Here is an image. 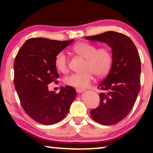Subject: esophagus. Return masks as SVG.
<instances>
[{
	"label": "esophagus",
	"mask_w": 153,
	"mask_h": 153,
	"mask_svg": "<svg viewBox=\"0 0 153 153\" xmlns=\"http://www.w3.org/2000/svg\"><path fill=\"white\" fill-rule=\"evenodd\" d=\"M84 90H83V89H81V88H77L76 89V92H77V93H81V92H84Z\"/></svg>",
	"instance_id": "34e87169"
}]
</instances>
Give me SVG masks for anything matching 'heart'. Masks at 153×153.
I'll return each instance as SVG.
<instances>
[{"instance_id": "b5f03b06", "label": "heart", "mask_w": 153, "mask_h": 153, "mask_svg": "<svg viewBox=\"0 0 153 153\" xmlns=\"http://www.w3.org/2000/svg\"><path fill=\"white\" fill-rule=\"evenodd\" d=\"M71 51L75 55L85 59L84 72L73 74L65 77L64 83L68 86L84 89L88 87L94 76L97 78L105 77L110 71L113 64V54L107 46L97 48L94 44L79 42L72 46ZM56 69L61 73L68 71V59L63 52H59L55 58Z\"/></svg>"}]
</instances>
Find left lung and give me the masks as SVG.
<instances>
[{
	"instance_id": "obj_1",
	"label": "left lung",
	"mask_w": 153,
	"mask_h": 153,
	"mask_svg": "<svg viewBox=\"0 0 153 153\" xmlns=\"http://www.w3.org/2000/svg\"><path fill=\"white\" fill-rule=\"evenodd\" d=\"M85 38L105 42L112 48V67L98 86L102 91L99 94L100 104L91 110L90 115L102 125H114L132 109L140 90L139 53L132 40L123 33L109 31Z\"/></svg>"
}]
</instances>
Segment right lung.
<instances>
[{
  "label": "right lung",
  "instance_id": "add662e5",
  "mask_svg": "<svg viewBox=\"0 0 153 153\" xmlns=\"http://www.w3.org/2000/svg\"><path fill=\"white\" fill-rule=\"evenodd\" d=\"M74 40L59 41L43 38L26 40L14 61V85L21 105L30 117L43 125H53L65 117L76 97L73 87L49 91L48 85L57 82L56 54Z\"/></svg>",
  "mask_w": 153,
  "mask_h": 153
}]
</instances>
